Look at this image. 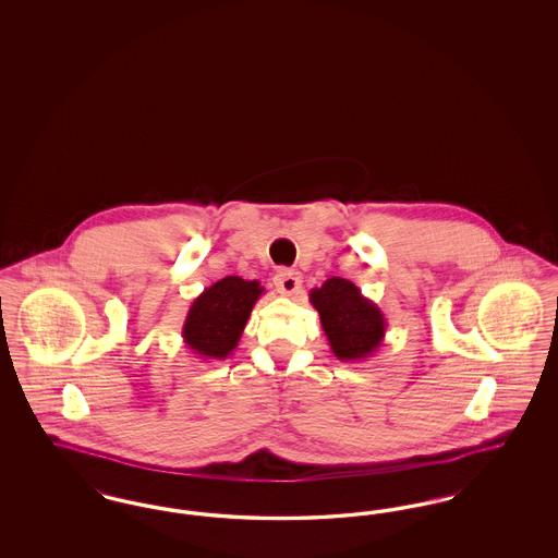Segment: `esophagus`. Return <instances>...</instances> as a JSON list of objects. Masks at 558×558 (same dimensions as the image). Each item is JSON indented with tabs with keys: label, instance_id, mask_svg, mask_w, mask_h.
Masks as SVG:
<instances>
[{
	"label": "esophagus",
	"instance_id": "esophagus-1",
	"mask_svg": "<svg viewBox=\"0 0 558 558\" xmlns=\"http://www.w3.org/2000/svg\"><path fill=\"white\" fill-rule=\"evenodd\" d=\"M274 284H276L278 292L292 294V292H296L301 289V274L294 271V269H280V271L276 274V278H274Z\"/></svg>",
	"mask_w": 558,
	"mask_h": 558
}]
</instances>
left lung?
<instances>
[{"label": "left lung", "mask_w": 558, "mask_h": 558, "mask_svg": "<svg viewBox=\"0 0 558 558\" xmlns=\"http://www.w3.org/2000/svg\"><path fill=\"white\" fill-rule=\"evenodd\" d=\"M310 301L337 360L362 362L383 345L387 319L353 282L332 276L319 289H312Z\"/></svg>", "instance_id": "left-lung-1"}]
</instances>
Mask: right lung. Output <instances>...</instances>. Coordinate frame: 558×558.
Wrapping results in <instances>:
<instances>
[{
  "mask_svg": "<svg viewBox=\"0 0 558 558\" xmlns=\"http://www.w3.org/2000/svg\"><path fill=\"white\" fill-rule=\"evenodd\" d=\"M264 292L259 280H242L239 276H226L201 292L192 301L182 328V339L194 357L209 362L232 355Z\"/></svg>",
  "mask_w": 558,
  "mask_h": 558,
  "instance_id": "right-lung-1",
  "label": "right lung"
}]
</instances>
